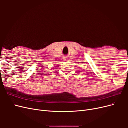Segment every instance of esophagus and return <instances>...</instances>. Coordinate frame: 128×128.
<instances>
[{
  "instance_id": "obj_1",
  "label": "esophagus",
  "mask_w": 128,
  "mask_h": 128,
  "mask_svg": "<svg viewBox=\"0 0 128 128\" xmlns=\"http://www.w3.org/2000/svg\"><path fill=\"white\" fill-rule=\"evenodd\" d=\"M66 58V57H64V60H67V58Z\"/></svg>"
}]
</instances>
